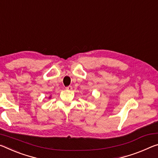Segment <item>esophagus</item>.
<instances>
[{"label": "esophagus", "mask_w": 158, "mask_h": 158, "mask_svg": "<svg viewBox=\"0 0 158 158\" xmlns=\"http://www.w3.org/2000/svg\"><path fill=\"white\" fill-rule=\"evenodd\" d=\"M65 89L67 90H69V91H71V90L72 89V86H67Z\"/></svg>", "instance_id": "1"}]
</instances>
